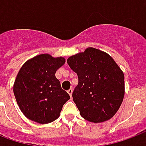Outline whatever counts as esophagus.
I'll return each instance as SVG.
<instances>
[{
	"label": "esophagus",
	"mask_w": 146,
	"mask_h": 146,
	"mask_svg": "<svg viewBox=\"0 0 146 146\" xmlns=\"http://www.w3.org/2000/svg\"><path fill=\"white\" fill-rule=\"evenodd\" d=\"M72 92H73V89H72V88H71V89H69L68 90V93L69 95H70V96H72Z\"/></svg>",
	"instance_id": "1"
}]
</instances>
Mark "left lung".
I'll return each instance as SVG.
<instances>
[{"instance_id":"8db88e82","label":"left lung","mask_w":146,"mask_h":146,"mask_svg":"<svg viewBox=\"0 0 146 146\" xmlns=\"http://www.w3.org/2000/svg\"><path fill=\"white\" fill-rule=\"evenodd\" d=\"M67 63L78 78L72 97L81 116L94 123L113 117L124 99V76L112 57L89 47Z\"/></svg>"}]
</instances>
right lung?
Masks as SVG:
<instances>
[{"mask_svg": "<svg viewBox=\"0 0 146 146\" xmlns=\"http://www.w3.org/2000/svg\"><path fill=\"white\" fill-rule=\"evenodd\" d=\"M64 63L63 57L40 54L23 64L15 82L14 94L26 117L39 124H48L59 117L70 99L55 76Z\"/></svg>", "mask_w": 146, "mask_h": 146, "instance_id": "right-lung-1", "label": "right lung"}]
</instances>
